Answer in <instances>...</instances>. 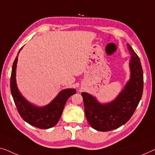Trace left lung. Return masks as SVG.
<instances>
[{
	"mask_svg": "<svg viewBox=\"0 0 155 155\" xmlns=\"http://www.w3.org/2000/svg\"><path fill=\"white\" fill-rule=\"evenodd\" d=\"M130 56V78L112 101L101 103L95 96L83 92L84 110L91 127L99 131H109L125 124L138 107L143 91V72L140 58L127 44Z\"/></svg>",
	"mask_w": 155,
	"mask_h": 155,
	"instance_id": "left-lung-1",
	"label": "left lung"
}]
</instances>
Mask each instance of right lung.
<instances>
[{"label":"right lung","instance_id":"right-lung-1","mask_svg":"<svg viewBox=\"0 0 155 155\" xmlns=\"http://www.w3.org/2000/svg\"><path fill=\"white\" fill-rule=\"evenodd\" d=\"M23 48V47H22ZM13 62L11 78H10V91L17 111L24 120L35 127L41 129H48L53 127L60 120L66 102L69 97L77 93L75 88L63 89L57 95L49 104L39 107L28 101L19 91L16 81V69L18 61V55Z\"/></svg>","mask_w":155,"mask_h":155}]
</instances>
